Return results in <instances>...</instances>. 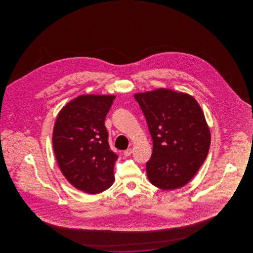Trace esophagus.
<instances>
[{
    "label": "esophagus",
    "instance_id": "1",
    "mask_svg": "<svg viewBox=\"0 0 253 253\" xmlns=\"http://www.w3.org/2000/svg\"><path fill=\"white\" fill-rule=\"evenodd\" d=\"M132 151L133 150H132L131 148H128V149L125 150L124 153H123V154H124L125 156H130V155H131V154H132Z\"/></svg>",
    "mask_w": 253,
    "mask_h": 253
}]
</instances>
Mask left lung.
<instances>
[{"instance_id": "1", "label": "left lung", "mask_w": 253, "mask_h": 253, "mask_svg": "<svg viewBox=\"0 0 253 253\" xmlns=\"http://www.w3.org/2000/svg\"><path fill=\"white\" fill-rule=\"evenodd\" d=\"M153 140L146 163L150 183L162 190L183 187L205 162L210 130L199 104L188 94L158 88L134 94Z\"/></svg>"}]
</instances>
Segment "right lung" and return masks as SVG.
Masks as SVG:
<instances>
[{"label":"right lung","instance_id":"add662e5","mask_svg":"<svg viewBox=\"0 0 253 253\" xmlns=\"http://www.w3.org/2000/svg\"><path fill=\"white\" fill-rule=\"evenodd\" d=\"M115 96L85 95L59 111L54 125V153L59 169L74 187L99 194L114 182L119 156L110 149L105 119Z\"/></svg>","mask_w":253,"mask_h":253}]
</instances>
